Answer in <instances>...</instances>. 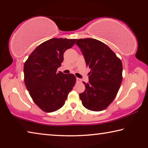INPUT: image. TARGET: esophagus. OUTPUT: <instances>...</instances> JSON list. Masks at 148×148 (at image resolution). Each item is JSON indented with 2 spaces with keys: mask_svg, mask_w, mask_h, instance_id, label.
<instances>
[{
  "mask_svg": "<svg viewBox=\"0 0 148 148\" xmlns=\"http://www.w3.org/2000/svg\"><path fill=\"white\" fill-rule=\"evenodd\" d=\"M76 82H78V83H81V82H82V79L78 78V77H77V78H76Z\"/></svg>",
  "mask_w": 148,
  "mask_h": 148,
  "instance_id": "1",
  "label": "esophagus"
}]
</instances>
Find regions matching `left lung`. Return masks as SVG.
<instances>
[{
    "label": "left lung",
    "mask_w": 148,
    "mask_h": 148,
    "mask_svg": "<svg viewBox=\"0 0 148 148\" xmlns=\"http://www.w3.org/2000/svg\"><path fill=\"white\" fill-rule=\"evenodd\" d=\"M83 53L86 66L91 69L89 83L79 94L82 104L91 111H102L116 98L123 76L121 61L103 42L94 38L78 39L76 42Z\"/></svg>",
    "instance_id": "1"
}]
</instances>
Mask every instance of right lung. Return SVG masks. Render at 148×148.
<instances>
[{
	"instance_id": "1",
	"label": "right lung",
	"mask_w": 148,
	"mask_h": 148,
	"mask_svg": "<svg viewBox=\"0 0 148 148\" xmlns=\"http://www.w3.org/2000/svg\"><path fill=\"white\" fill-rule=\"evenodd\" d=\"M76 39L51 38L36 47L24 64V82L29 95L45 112H53L64 104L74 86L76 77L72 74L57 72L66 49Z\"/></svg>"
}]
</instances>
